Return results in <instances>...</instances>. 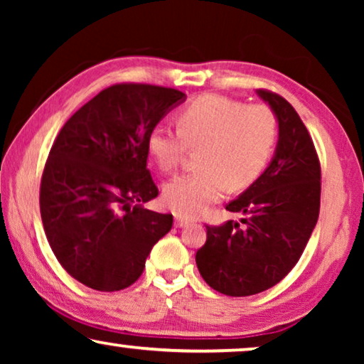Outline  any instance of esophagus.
<instances>
[{
  "label": "esophagus",
  "mask_w": 364,
  "mask_h": 364,
  "mask_svg": "<svg viewBox=\"0 0 364 364\" xmlns=\"http://www.w3.org/2000/svg\"><path fill=\"white\" fill-rule=\"evenodd\" d=\"M188 223H191V222H188L187 218H183V217H181V215H176V227L182 228V227H187Z\"/></svg>",
  "instance_id": "1"
}]
</instances>
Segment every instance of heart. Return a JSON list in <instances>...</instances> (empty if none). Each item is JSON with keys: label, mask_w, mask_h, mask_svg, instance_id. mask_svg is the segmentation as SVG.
Masks as SVG:
<instances>
[{"label": "heart", "mask_w": 364, "mask_h": 364, "mask_svg": "<svg viewBox=\"0 0 364 364\" xmlns=\"http://www.w3.org/2000/svg\"><path fill=\"white\" fill-rule=\"evenodd\" d=\"M177 127L159 124L147 147L164 172H176L188 149H200V171L183 173L164 187V202L183 217H197L220 200L225 187L240 191L267 167L278 137L275 112L220 94H203L182 109Z\"/></svg>", "instance_id": "1"}]
</instances>
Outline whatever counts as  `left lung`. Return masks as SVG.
<instances>
[{"label":"left lung","mask_w":364,"mask_h":364,"mask_svg":"<svg viewBox=\"0 0 364 364\" xmlns=\"http://www.w3.org/2000/svg\"><path fill=\"white\" fill-rule=\"evenodd\" d=\"M278 121V142L260 177L227 205L242 223L207 225L196 262L203 280L228 296L275 287L300 260L320 213L321 168L315 146L295 109L275 92L257 89Z\"/></svg>","instance_id":"obj_1"}]
</instances>
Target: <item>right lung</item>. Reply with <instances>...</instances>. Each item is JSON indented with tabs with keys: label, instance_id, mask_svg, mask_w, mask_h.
<instances>
[{
	"label": "right lung",
	"instance_id": "right-lung-1",
	"mask_svg": "<svg viewBox=\"0 0 364 364\" xmlns=\"http://www.w3.org/2000/svg\"><path fill=\"white\" fill-rule=\"evenodd\" d=\"M186 94L151 84L104 89L64 124L49 152L39 207L54 255L92 290L117 291L142 275L173 218L144 208L159 196L147 171L149 134Z\"/></svg>",
	"mask_w": 364,
	"mask_h": 364
}]
</instances>
